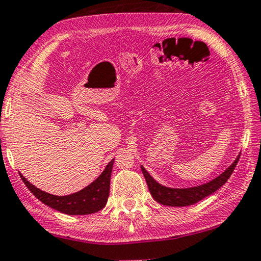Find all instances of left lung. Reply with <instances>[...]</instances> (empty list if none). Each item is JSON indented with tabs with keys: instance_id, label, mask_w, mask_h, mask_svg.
Returning <instances> with one entry per match:
<instances>
[{
	"instance_id": "8db88e82",
	"label": "left lung",
	"mask_w": 261,
	"mask_h": 261,
	"mask_svg": "<svg viewBox=\"0 0 261 261\" xmlns=\"http://www.w3.org/2000/svg\"><path fill=\"white\" fill-rule=\"evenodd\" d=\"M239 158L240 155L236 158L233 163L226 170H224L222 174L212 179V181L204 183L202 186L190 188H169L162 186L158 181H155L153 176H150L149 172L144 169L142 166L141 170L144 178H146L150 195L153 196L156 202L167 206H188L207 197L209 195L214 194L215 191H217L220 187L224 186L227 179L230 178L232 172H233L239 161Z\"/></svg>"
}]
</instances>
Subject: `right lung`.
I'll use <instances>...</instances> for the list:
<instances>
[{
	"label": "right lung",
	"mask_w": 261,
	"mask_h": 261,
	"mask_svg": "<svg viewBox=\"0 0 261 261\" xmlns=\"http://www.w3.org/2000/svg\"><path fill=\"white\" fill-rule=\"evenodd\" d=\"M113 163L114 159L107 164L97 179H94L84 189L66 196H56L43 191L28 181L21 172H19V176L28 189L35 195V197H37L45 205L66 215H90L100 211L106 205L108 196H110Z\"/></svg>",
	"instance_id": "add662e5"
}]
</instances>
